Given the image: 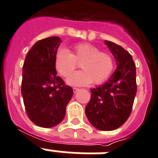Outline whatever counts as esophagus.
Segmentation results:
<instances>
[{"mask_svg": "<svg viewBox=\"0 0 158 158\" xmlns=\"http://www.w3.org/2000/svg\"><path fill=\"white\" fill-rule=\"evenodd\" d=\"M73 91H74V93H77L79 91V89L78 88H73Z\"/></svg>", "mask_w": 158, "mask_h": 158, "instance_id": "1", "label": "esophagus"}]
</instances>
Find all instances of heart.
I'll use <instances>...</instances> for the list:
<instances>
[{
	"instance_id": "b5f03b06",
	"label": "heart",
	"mask_w": 158,
	"mask_h": 158,
	"mask_svg": "<svg viewBox=\"0 0 158 158\" xmlns=\"http://www.w3.org/2000/svg\"><path fill=\"white\" fill-rule=\"evenodd\" d=\"M54 62L56 70L64 77L68 76L75 69L77 63H81L83 70L70 74L66 79V83L71 86H87L93 82L101 84L108 79L114 69L111 56L100 52L98 48L89 43L76 44L71 53L61 47L55 54Z\"/></svg>"
}]
</instances>
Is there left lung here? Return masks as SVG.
<instances>
[{"label": "left lung", "mask_w": 158, "mask_h": 158, "mask_svg": "<svg viewBox=\"0 0 158 158\" xmlns=\"http://www.w3.org/2000/svg\"><path fill=\"white\" fill-rule=\"evenodd\" d=\"M116 61V69L106 83L91 89L85 114L91 124L101 131L121 127L128 118L137 93L136 66L132 55L122 46L104 40Z\"/></svg>", "instance_id": "1"}]
</instances>
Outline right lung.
Returning <instances> with one entry per match:
<instances>
[{"instance_id": "right-lung-1", "label": "right lung", "mask_w": 158, "mask_h": 158, "mask_svg": "<svg viewBox=\"0 0 158 158\" xmlns=\"http://www.w3.org/2000/svg\"><path fill=\"white\" fill-rule=\"evenodd\" d=\"M61 39L52 36L37 41L23 64L21 94L29 118L41 127H53L63 121L73 89L57 75L55 55Z\"/></svg>"}]
</instances>
